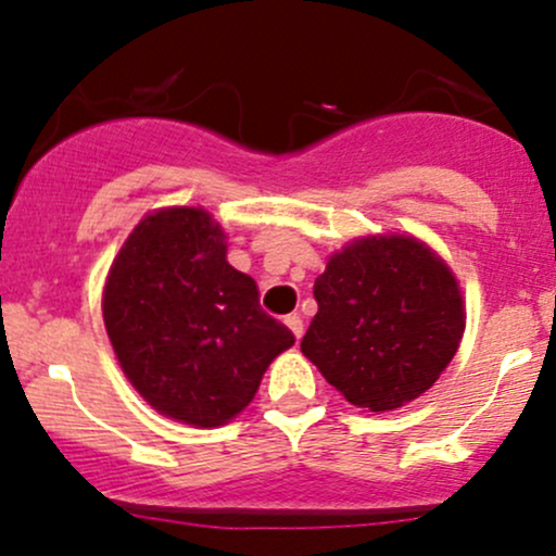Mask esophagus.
<instances>
[{"instance_id": "esophagus-1", "label": "esophagus", "mask_w": 556, "mask_h": 556, "mask_svg": "<svg viewBox=\"0 0 556 556\" xmlns=\"http://www.w3.org/2000/svg\"><path fill=\"white\" fill-rule=\"evenodd\" d=\"M285 324H287V327H290L292 334H295V340H300V337H303L305 327H303V318H300L298 314H290V316H285Z\"/></svg>"}]
</instances>
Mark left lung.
Wrapping results in <instances>:
<instances>
[{"label": "left lung", "instance_id": "1", "mask_svg": "<svg viewBox=\"0 0 556 556\" xmlns=\"http://www.w3.org/2000/svg\"><path fill=\"white\" fill-rule=\"evenodd\" d=\"M318 314L300 350L353 405L384 413L420 397L465 331L455 274L410 235L344 245L316 279Z\"/></svg>", "mask_w": 556, "mask_h": 556}]
</instances>
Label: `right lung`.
<instances>
[{
	"instance_id": "1",
	"label": "right lung",
	"mask_w": 556,
	"mask_h": 556,
	"mask_svg": "<svg viewBox=\"0 0 556 556\" xmlns=\"http://www.w3.org/2000/svg\"><path fill=\"white\" fill-rule=\"evenodd\" d=\"M104 327L119 366L162 416L214 429L256 397L269 363L295 344L227 261L225 229L203 208L140 219L104 285Z\"/></svg>"
}]
</instances>
